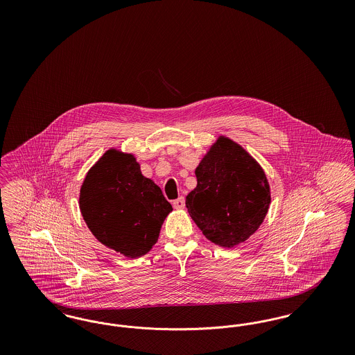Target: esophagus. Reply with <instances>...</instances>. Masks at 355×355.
Returning a JSON list of instances; mask_svg holds the SVG:
<instances>
[{
  "instance_id": "1",
  "label": "esophagus",
  "mask_w": 355,
  "mask_h": 355,
  "mask_svg": "<svg viewBox=\"0 0 355 355\" xmlns=\"http://www.w3.org/2000/svg\"><path fill=\"white\" fill-rule=\"evenodd\" d=\"M173 206L175 209H184L185 207V198L184 197H178L177 200L173 201Z\"/></svg>"
}]
</instances>
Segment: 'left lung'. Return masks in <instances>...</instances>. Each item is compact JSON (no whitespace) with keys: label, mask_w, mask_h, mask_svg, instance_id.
Wrapping results in <instances>:
<instances>
[{"label":"left lung","mask_w":355,"mask_h":355,"mask_svg":"<svg viewBox=\"0 0 355 355\" xmlns=\"http://www.w3.org/2000/svg\"><path fill=\"white\" fill-rule=\"evenodd\" d=\"M196 177L197 186L186 196V207L203 236L222 248H233L257 232L269 210L270 187L249 153L220 137Z\"/></svg>","instance_id":"1"}]
</instances>
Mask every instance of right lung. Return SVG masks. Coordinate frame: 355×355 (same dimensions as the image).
<instances>
[{
    "mask_svg": "<svg viewBox=\"0 0 355 355\" xmlns=\"http://www.w3.org/2000/svg\"><path fill=\"white\" fill-rule=\"evenodd\" d=\"M80 209L93 236L129 258L148 253L173 210L132 154L107 150L87 171Z\"/></svg>",
    "mask_w": 355,
    "mask_h": 355,
    "instance_id": "right-lung-1",
    "label": "right lung"
}]
</instances>
